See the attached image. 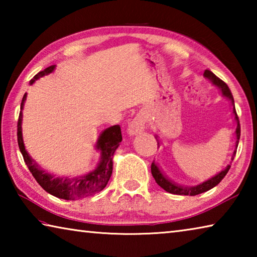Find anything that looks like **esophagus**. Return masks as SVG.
I'll return each instance as SVG.
<instances>
[{
  "label": "esophagus",
  "mask_w": 257,
  "mask_h": 257,
  "mask_svg": "<svg viewBox=\"0 0 257 257\" xmlns=\"http://www.w3.org/2000/svg\"><path fill=\"white\" fill-rule=\"evenodd\" d=\"M146 127V116L144 113H138V114L135 116L132 122L128 124V134L130 136H135V135H138L143 133Z\"/></svg>",
  "instance_id": "34e87169"
}]
</instances>
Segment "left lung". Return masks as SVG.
Instances as JSON below:
<instances>
[{
    "label": "left lung",
    "mask_w": 257,
    "mask_h": 257,
    "mask_svg": "<svg viewBox=\"0 0 257 257\" xmlns=\"http://www.w3.org/2000/svg\"><path fill=\"white\" fill-rule=\"evenodd\" d=\"M204 77L207 78V79L212 82V85L216 86L217 88L221 90L222 96L227 97L230 101V103H231L234 121H236V124H237L236 130H234V135H236V143H234V147H236V149H234L232 156H231V161H233V158H234V155H236V151L238 147L239 138H240V124H239V119H238L236 108H234V101H233L232 94H231V92H230L228 85L225 84L224 81L221 80L220 78H217L212 71H210V70L204 71ZM155 138H156V142H158V145H159L158 147H160V142L158 139V136H155ZM229 169H230V164H228L222 171L216 173L215 176H213L212 178L207 179L206 181L201 182V184H198L196 186L189 187V186H182V185L177 184V182L171 180L170 178H168V176H165L163 171L159 168V164L155 163V161H153V163H152V165H151L152 175H153L156 184H158L161 188H163L165 191H168V193H170V194L185 195V196H195V195L205 193V191L212 189L213 187H215L217 184H220V181L222 180L225 177V175L228 173Z\"/></svg>",
    "instance_id": "left-lung-1"
}]
</instances>
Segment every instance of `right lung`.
Here are the masks:
<instances>
[{
    "label": "right lung",
    "instance_id": "add662e5",
    "mask_svg": "<svg viewBox=\"0 0 257 257\" xmlns=\"http://www.w3.org/2000/svg\"><path fill=\"white\" fill-rule=\"evenodd\" d=\"M54 69L55 66H51L46 68L45 70L38 72L29 81V84L33 85L41 77L50 75L54 71ZM26 98H27V93H25L20 105V114L18 120V145L21 154L24 156L26 165H27L29 171L32 172V175L38 184L41 185L42 188L49 194L53 195V196L67 199V201H76V199L89 197L101 191L110 180L113 167V154H114L115 150L118 149L119 144L122 141L120 125L115 124L104 129L98 136L95 149L101 153V158H99L96 168L93 171L73 178L55 177L52 173L43 170L41 165L26 151L23 139V110Z\"/></svg>",
    "mask_w": 257,
    "mask_h": 257
}]
</instances>
